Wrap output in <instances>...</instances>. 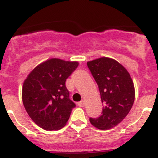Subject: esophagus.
I'll list each match as a JSON object with an SVG mask.
<instances>
[{
	"instance_id": "obj_1",
	"label": "esophagus",
	"mask_w": 158,
	"mask_h": 158,
	"mask_svg": "<svg viewBox=\"0 0 158 158\" xmlns=\"http://www.w3.org/2000/svg\"><path fill=\"white\" fill-rule=\"evenodd\" d=\"M77 104L79 107H85V101H84V100H81V101L78 102Z\"/></svg>"
}]
</instances>
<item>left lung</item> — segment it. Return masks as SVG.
Listing matches in <instances>:
<instances>
[{"mask_svg":"<svg viewBox=\"0 0 158 158\" xmlns=\"http://www.w3.org/2000/svg\"><path fill=\"white\" fill-rule=\"evenodd\" d=\"M87 65L98 85L104 104L102 115L89 121L97 129H111L123 120L133 106V81L125 67L113 58L102 57L89 61Z\"/></svg>","mask_w":158,"mask_h":158,"instance_id":"8db88e82","label":"left lung"}]
</instances>
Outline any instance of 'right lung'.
Instances as JSON below:
<instances>
[{"mask_svg": "<svg viewBox=\"0 0 158 158\" xmlns=\"http://www.w3.org/2000/svg\"><path fill=\"white\" fill-rule=\"evenodd\" d=\"M77 62L50 58L32 69L23 81L22 100L32 121L46 131L63 127L75 104L69 98L65 81Z\"/></svg>", "mask_w": 158, "mask_h": 158, "instance_id": "obj_1", "label": "right lung"}]
</instances>
